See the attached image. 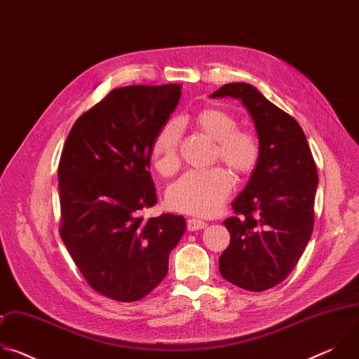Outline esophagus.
I'll list each match as a JSON object with an SVG mask.
<instances>
[{
  "label": "esophagus",
  "mask_w": 359,
  "mask_h": 359,
  "mask_svg": "<svg viewBox=\"0 0 359 359\" xmlns=\"http://www.w3.org/2000/svg\"><path fill=\"white\" fill-rule=\"evenodd\" d=\"M208 223H204L203 220L198 219H189L187 220V230L189 231H196V230H201V229H206Z\"/></svg>",
  "instance_id": "obj_1"
}]
</instances>
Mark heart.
<instances>
[{
    "label": "heart",
    "instance_id": "heart-1",
    "mask_svg": "<svg viewBox=\"0 0 359 359\" xmlns=\"http://www.w3.org/2000/svg\"><path fill=\"white\" fill-rule=\"evenodd\" d=\"M197 129L217 142V156L236 175H250L260 158L259 139L250 130L236 129V118L222 108H204L194 119ZM182 122H166L151 142L150 153L155 168L163 176L179 170L177 155L182 136ZM233 189V177L222 168L206 172H187L168 190V204L182 213L210 216L220 210Z\"/></svg>",
    "mask_w": 359,
    "mask_h": 359
}]
</instances>
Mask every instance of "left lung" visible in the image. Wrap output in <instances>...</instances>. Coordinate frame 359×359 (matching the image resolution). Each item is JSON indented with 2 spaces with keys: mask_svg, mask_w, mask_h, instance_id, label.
Masks as SVG:
<instances>
[{
  "mask_svg": "<svg viewBox=\"0 0 359 359\" xmlns=\"http://www.w3.org/2000/svg\"><path fill=\"white\" fill-rule=\"evenodd\" d=\"M241 100L259 136L260 158L223 224L230 244L219 259L231 284L264 291L287 278L314 227L317 166L298 122L245 82L223 85L210 97Z\"/></svg>",
  "mask_w": 359,
  "mask_h": 359,
  "instance_id": "left-lung-1",
  "label": "left lung"
}]
</instances>
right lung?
Segmentation results:
<instances>
[{"label": "right lung", "instance_id": "right-lung-1", "mask_svg": "<svg viewBox=\"0 0 359 359\" xmlns=\"http://www.w3.org/2000/svg\"><path fill=\"white\" fill-rule=\"evenodd\" d=\"M180 93L176 83L114 89L78 118L62 150L61 237L88 284L116 301L155 288L186 231L183 216L140 215L158 203L150 146Z\"/></svg>", "mask_w": 359, "mask_h": 359}]
</instances>
